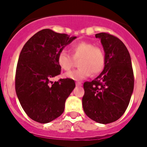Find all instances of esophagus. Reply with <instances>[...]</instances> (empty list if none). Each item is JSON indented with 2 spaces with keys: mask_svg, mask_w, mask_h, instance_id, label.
<instances>
[{
  "mask_svg": "<svg viewBox=\"0 0 147 147\" xmlns=\"http://www.w3.org/2000/svg\"><path fill=\"white\" fill-rule=\"evenodd\" d=\"M76 86H82V85L81 82H76Z\"/></svg>",
  "mask_w": 147,
  "mask_h": 147,
  "instance_id": "1",
  "label": "esophagus"
}]
</instances>
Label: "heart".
I'll use <instances>...</instances> for the list:
<instances>
[{
  "instance_id": "heart-1",
  "label": "heart",
  "mask_w": 147,
  "mask_h": 147,
  "mask_svg": "<svg viewBox=\"0 0 147 147\" xmlns=\"http://www.w3.org/2000/svg\"><path fill=\"white\" fill-rule=\"evenodd\" d=\"M72 57L66 51H60L57 57V62L62 70L69 71L75 65V60H79L78 69L65 74V77L76 81H80L92 75H97L105 67L106 58L103 51L95 47L91 42L82 41L75 44L71 48Z\"/></svg>"
}]
</instances>
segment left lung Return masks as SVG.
<instances>
[{
	"instance_id": "obj_1",
	"label": "left lung",
	"mask_w": 147,
	"mask_h": 147,
	"mask_svg": "<svg viewBox=\"0 0 147 147\" xmlns=\"http://www.w3.org/2000/svg\"><path fill=\"white\" fill-rule=\"evenodd\" d=\"M105 52L103 71L83 85L82 106L86 116L107 124L120 118L130 101L134 87L131 58L121 40L108 33H98Z\"/></svg>"
}]
</instances>
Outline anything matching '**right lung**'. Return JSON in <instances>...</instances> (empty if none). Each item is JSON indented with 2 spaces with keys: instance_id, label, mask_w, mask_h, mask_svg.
<instances>
[{
  "instance_id": "obj_1",
  "label": "right lung",
  "mask_w": 147,
  "mask_h": 147,
  "mask_svg": "<svg viewBox=\"0 0 147 147\" xmlns=\"http://www.w3.org/2000/svg\"><path fill=\"white\" fill-rule=\"evenodd\" d=\"M76 38L43 29L27 41L20 53L15 76L17 96L27 115L38 123H48L61 116L66 98L76 87L70 78L51 81L61 73L58 55Z\"/></svg>"
}]
</instances>
